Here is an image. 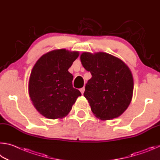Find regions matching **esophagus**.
<instances>
[{
  "label": "esophagus",
  "instance_id": "esophagus-1",
  "mask_svg": "<svg viewBox=\"0 0 160 160\" xmlns=\"http://www.w3.org/2000/svg\"><path fill=\"white\" fill-rule=\"evenodd\" d=\"M80 91H81V93H82V94L83 95V93H84V91H85V87H83V88H81Z\"/></svg>",
  "mask_w": 160,
  "mask_h": 160
}]
</instances>
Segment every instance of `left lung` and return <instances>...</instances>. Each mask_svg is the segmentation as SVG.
<instances>
[{
  "label": "left lung",
  "instance_id": "1",
  "mask_svg": "<svg viewBox=\"0 0 160 160\" xmlns=\"http://www.w3.org/2000/svg\"><path fill=\"white\" fill-rule=\"evenodd\" d=\"M80 60L92 75L83 96L94 115L101 120L122 115L133 97V78L128 67L119 58L103 52H83Z\"/></svg>",
  "mask_w": 160,
  "mask_h": 160
}]
</instances>
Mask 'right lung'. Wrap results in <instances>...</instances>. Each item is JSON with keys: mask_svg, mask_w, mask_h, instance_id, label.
Instances as JSON below:
<instances>
[{"mask_svg": "<svg viewBox=\"0 0 160 160\" xmlns=\"http://www.w3.org/2000/svg\"><path fill=\"white\" fill-rule=\"evenodd\" d=\"M79 53L53 50L41 56L31 72L29 94L34 108L48 119H62L72 110L81 92L72 86L68 69Z\"/></svg>", "mask_w": 160, "mask_h": 160, "instance_id": "right-lung-1", "label": "right lung"}]
</instances>
